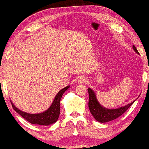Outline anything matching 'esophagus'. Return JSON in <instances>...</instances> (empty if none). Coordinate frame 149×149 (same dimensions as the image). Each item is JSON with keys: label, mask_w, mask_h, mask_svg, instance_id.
I'll list each match as a JSON object with an SVG mask.
<instances>
[{"label": "esophagus", "mask_w": 149, "mask_h": 149, "mask_svg": "<svg viewBox=\"0 0 149 149\" xmlns=\"http://www.w3.org/2000/svg\"><path fill=\"white\" fill-rule=\"evenodd\" d=\"M87 82V78L85 77H80L79 79H77V83L79 84H85Z\"/></svg>", "instance_id": "esophagus-1"}]
</instances>
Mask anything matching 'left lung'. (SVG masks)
<instances>
[{
    "mask_svg": "<svg viewBox=\"0 0 149 149\" xmlns=\"http://www.w3.org/2000/svg\"><path fill=\"white\" fill-rule=\"evenodd\" d=\"M133 49L134 50L136 53L139 54V52L134 45L133 46ZM87 90L89 93V110L95 119L100 123H106L116 119L121 115H122L135 102L134 100L130 104L118 108L108 109V108L102 107L99 102L94 91L91 88H88Z\"/></svg>",
    "mask_w": 149,
    "mask_h": 149,
    "instance_id": "8db88e82",
    "label": "left lung"
}]
</instances>
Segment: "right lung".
<instances>
[{
    "mask_svg": "<svg viewBox=\"0 0 149 149\" xmlns=\"http://www.w3.org/2000/svg\"><path fill=\"white\" fill-rule=\"evenodd\" d=\"M70 85L63 88L57 93L56 97H54L53 102L50 105V107L44 112L38 113V114H29V113L25 112L24 111L15 107L14 104L11 101L12 107L16 112L22 116L24 119L28 121L32 124L42 125H49L52 123L56 122L59 118L60 115V103L62 95L68 89H69Z\"/></svg>",
    "mask_w": 149,
    "mask_h": 149,
    "instance_id": "right-lung-1",
    "label": "right lung"
}]
</instances>
